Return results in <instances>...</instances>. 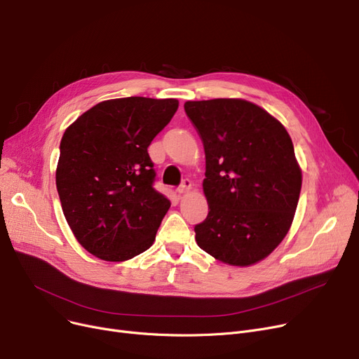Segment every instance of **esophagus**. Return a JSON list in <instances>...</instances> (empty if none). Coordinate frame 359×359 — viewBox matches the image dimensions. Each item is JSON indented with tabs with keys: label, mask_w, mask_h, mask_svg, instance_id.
<instances>
[{
	"label": "esophagus",
	"mask_w": 359,
	"mask_h": 359,
	"mask_svg": "<svg viewBox=\"0 0 359 359\" xmlns=\"http://www.w3.org/2000/svg\"><path fill=\"white\" fill-rule=\"evenodd\" d=\"M192 189V182L189 179H184L182 182V184L177 187V194L179 195H183V194H187Z\"/></svg>",
	"instance_id": "1"
}]
</instances>
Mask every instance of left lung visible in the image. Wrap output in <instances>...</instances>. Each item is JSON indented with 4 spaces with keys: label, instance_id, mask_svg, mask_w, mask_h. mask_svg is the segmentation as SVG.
Returning a JSON list of instances; mask_svg holds the SVG:
<instances>
[{
    "label": "left lung",
    "instance_id": "obj_1",
    "mask_svg": "<svg viewBox=\"0 0 359 359\" xmlns=\"http://www.w3.org/2000/svg\"><path fill=\"white\" fill-rule=\"evenodd\" d=\"M203 142V194L210 212L196 243L217 260L250 266L291 229L301 192L291 137L276 118L243 99L186 102Z\"/></svg>",
    "mask_w": 359,
    "mask_h": 359
}]
</instances>
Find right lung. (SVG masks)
Wrapping results in <instances>:
<instances>
[{
  "instance_id": "add662e5",
  "label": "right lung",
  "mask_w": 359,
  "mask_h": 359,
  "mask_svg": "<svg viewBox=\"0 0 359 359\" xmlns=\"http://www.w3.org/2000/svg\"><path fill=\"white\" fill-rule=\"evenodd\" d=\"M177 107L176 99H111L65 129L56 189L71 231L93 256L123 262L153 246L170 201L154 189L147 148Z\"/></svg>"
}]
</instances>
